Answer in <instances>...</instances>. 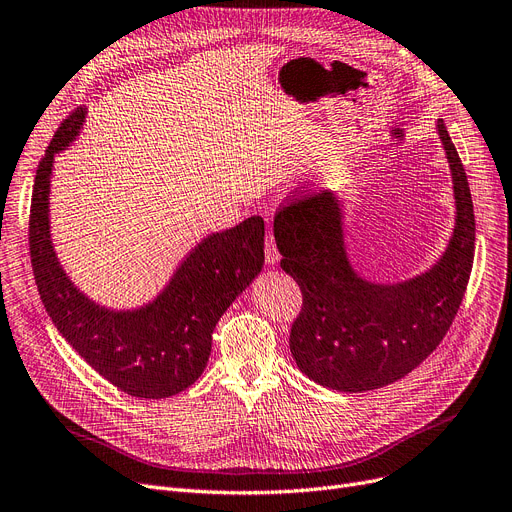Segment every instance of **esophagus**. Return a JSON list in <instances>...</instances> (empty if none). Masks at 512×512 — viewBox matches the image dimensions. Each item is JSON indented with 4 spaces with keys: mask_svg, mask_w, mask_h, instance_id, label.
Returning <instances> with one entry per match:
<instances>
[{
    "mask_svg": "<svg viewBox=\"0 0 512 512\" xmlns=\"http://www.w3.org/2000/svg\"><path fill=\"white\" fill-rule=\"evenodd\" d=\"M278 261H280V253L276 249V242H274L272 232H268V236H265V263L276 265Z\"/></svg>",
    "mask_w": 512,
    "mask_h": 512,
    "instance_id": "esophagus-1",
    "label": "esophagus"
}]
</instances>
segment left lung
<instances>
[{
	"label": "left lung",
	"mask_w": 512,
	"mask_h": 512,
	"mask_svg": "<svg viewBox=\"0 0 512 512\" xmlns=\"http://www.w3.org/2000/svg\"><path fill=\"white\" fill-rule=\"evenodd\" d=\"M456 203L454 232L427 272L402 282H372L353 268L339 194L295 198L274 219L280 268L293 276L303 307L291 328V353L311 381L360 393L395 383L427 360L462 303L475 257L469 180L450 133L437 121Z\"/></svg>",
	"instance_id": "8db88e82"
}]
</instances>
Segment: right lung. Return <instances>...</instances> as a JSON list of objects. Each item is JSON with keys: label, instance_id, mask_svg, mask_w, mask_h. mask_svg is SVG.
<instances>
[{"label": "right lung", "instance_id": "obj_1", "mask_svg": "<svg viewBox=\"0 0 512 512\" xmlns=\"http://www.w3.org/2000/svg\"><path fill=\"white\" fill-rule=\"evenodd\" d=\"M87 110L64 119L37 167L29 247L48 316L64 341L108 383L133 397L163 399L188 389L211 355L213 328L263 268L259 215L203 238L177 265L163 291L133 309L92 301L64 272L50 230L54 157L81 133Z\"/></svg>", "mask_w": 512, "mask_h": 512}]
</instances>
